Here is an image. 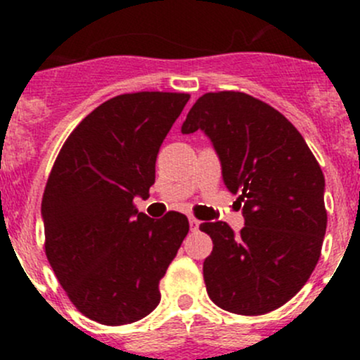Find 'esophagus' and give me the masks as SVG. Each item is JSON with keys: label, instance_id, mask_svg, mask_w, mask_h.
Masks as SVG:
<instances>
[{"label": "esophagus", "instance_id": "1", "mask_svg": "<svg viewBox=\"0 0 360 360\" xmlns=\"http://www.w3.org/2000/svg\"><path fill=\"white\" fill-rule=\"evenodd\" d=\"M198 226H200V221H198L197 217H190V228H191V231H197Z\"/></svg>", "mask_w": 360, "mask_h": 360}]
</instances>
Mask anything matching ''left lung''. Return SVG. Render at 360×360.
Wrapping results in <instances>:
<instances>
[{"instance_id":"8db88e82","label":"left lung","mask_w":360,"mask_h":360,"mask_svg":"<svg viewBox=\"0 0 360 360\" xmlns=\"http://www.w3.org/2000/svg\"><path fill=\"white\" fill-rule=\"evenodd\" d=\"M181 130L210 137L245 217L240 233L223 221L200 224L214 244L203 261L207 294L231 314L277 310L321 257L328 226L321 165L282 112L244 92L203 94Z\"/></svg>"}]
</instances>
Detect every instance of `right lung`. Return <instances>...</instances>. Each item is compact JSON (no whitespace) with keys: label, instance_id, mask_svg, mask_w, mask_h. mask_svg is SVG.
Segmentation results:
<instances>
[{"label":"right lung","instance_id":"obj_1","mask_svg":"<svg viewBox=\"0 0 360 360\" xmlns=\"http://www.w3.org/2000/svg\"><path fill=\"white\" fill-rule=\"evenodd\" d=\"M190 94H122L69 134L41 202L45 254L69 301L85 317L123 326L160 303V281L190 230L184 214L137 212L155 163Z\"/></svg>","mask_w":360,"mask_h":360}]
</instances>
